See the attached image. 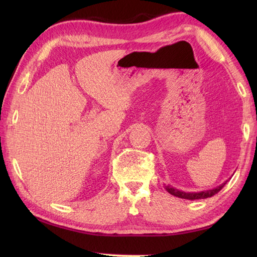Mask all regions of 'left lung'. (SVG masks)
<instances>
[{"instance_id": "1", "label": "left lung", "mask_w": 257, "mask_h": 257, "mask_svg": "<svg viewBox=\"0 0 257 257\" xmlns=\"http://www.w3.org/2000/svg\"><path fill=\"white\" fill-rule=\"evenodd\" d=\"M227 182V181H226ZM222 183L219 187L215 188V189H212V190H207V191H202V192H183V191H180L178 189H174L170 185H167L166 190L168 191L169 193L174 195V196H178V198H181V199H187V200H200V199H206V198H211L214 194H216L219 191L222 190V188L224 187L225 183Z\"/></svg>"}]
</instances>
